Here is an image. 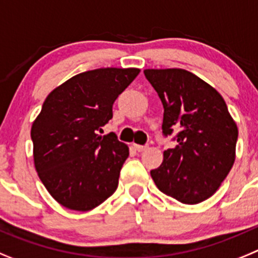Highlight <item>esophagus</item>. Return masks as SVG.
Here are the masks:
<instances>
[{
	"label": "esophagus",
	"instance_id": "esophagus-1",
	"mask_svg": "<svg viewBox=\"0 0 258 258\" xmlns=\"http://www.w3.org/2000/svg\"><path fill=\"white\" fill-rule=\"evenodd\" d=\"M135 149L138 150V152H145L148 149V146L146 145H138V144H135Z\"/></svg>",
	"mask_w": 258,
	"mask_h": 258
}]
</instances>
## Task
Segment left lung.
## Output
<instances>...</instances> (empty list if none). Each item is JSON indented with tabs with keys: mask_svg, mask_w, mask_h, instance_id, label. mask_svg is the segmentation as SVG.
Masks as SVG:
<instances>
[{
	"mask_svg": "<svg viewBox=\"0 0 258 258\" xmlns=\"http://www.w3.org/2000/svg\"><path fill=\"white\" fill-rule=\"evenodd\" d=\"M164 108V135L177 131V145L163 152L150 175L161 191L198 204L221 186L235 162L238 127L220 92L185 69H145Z\"/></svg>",
	"mask_w": 258,
	"mask_h": 258,
	"instance_id": "obj_1",
	"label": "left lung"
}]
</instances>
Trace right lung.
I'll list each match as a JSON object with an SVG mask.
<instances>
[{
  "label": "right lung",
  "instance_id": "1",
  "mask_svg": "<svg viewBox=\"0 0 258 258\" xmlns=\"http://www.w3.org/2000/svg\"><path fill=\"white\" fill-rule=\"evenodd\" d=\"M139 73L138 68H100L77 74L47 95L33 120L38 177L68 210H94L117 189L128 146L114 134L99 132L112 119L118 95Z\"/></svg>",
  "mask_w": 258,
  "mask_h": 258
}]
</instances>
